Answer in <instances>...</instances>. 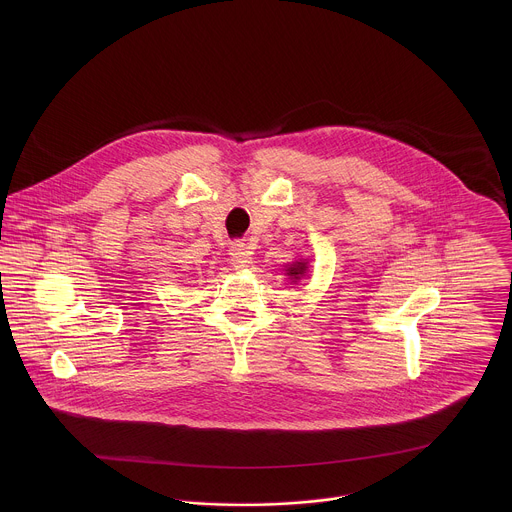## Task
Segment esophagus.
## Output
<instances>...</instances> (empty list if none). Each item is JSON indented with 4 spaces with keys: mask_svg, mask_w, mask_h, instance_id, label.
I'll list each match as a JSON object with an SVG mask.
<instances>
[{
    "mask_svg": "<svg viewBox=\"0 0 512 512\" xmlns=\"http://www.w3.org/2000/svg\"><path fill=\"white\" fill-rule=\"evenodd\" d=\"M228 256H230V264L236 270L246 268V264L250 262V254H248V248H246L244 242H232V246L228 250Z\"/></svg>",
    "mask_w": 512,
    "mask_h": 512,
    "instance_id": "esophagus-1",
    "label": "esophagus"
}]
</instances>
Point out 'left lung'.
Segmentation results:
<instances>
[{
    "label": "left lung",
    "mask_w": 512,
    "mask_h": 512,
    "mask_svg": "<svg viewBox=\"0 0 512 512\" xmlns=\"http://www.w3.org/2000/svg\"><path fill=\"white\" fill-rule=\"evenodd\" d=\"M290 272V276H293L295 280L305 272V262H295V264H292V268L288 270Z\"/></svg>",
    "instance_id": "left-lung-1"
}]
</instances>
